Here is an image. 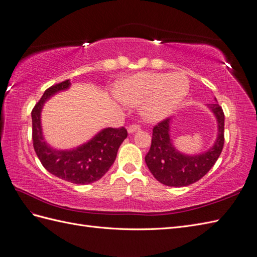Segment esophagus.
I'll return each mask as SVG.
<instances>
[{
	"label": "esophagus",
	"instance_id": "esophagus-1",
	"mask_svg": "<svg viewBox=\"0 0 257 257\" xmlns=\"http://www.w3.org/2000/svg\"><path fill=\"white\" fill-rule=\"evenodd\" d=\"M137 130H140V126H139V124L133 123V124H130V126L128 127V133H129V134H134V133H136Z\"/></svg>",
	"mask_w": 257,
	"mask_h": 257
}]
</instances>
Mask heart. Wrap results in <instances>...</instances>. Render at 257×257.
<instances>
[{"mask_svg": "<svg viewBox=\"0 0 257 257\" xmlns=\"http://www.w3.org/2000/svg\"><path fill=\"white\" fill-rule=\"evenodd\" d=\"M188 88V81L183 74L142 72L119 83L115 94L124 103L142 104L143 117L147 120L159 121L177 108Z\"/></svg>", "mask_w": 257, "mask_h": 257, "instance_id": "heart-1", "label": "heart"}]
</instances>
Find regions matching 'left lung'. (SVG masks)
Returning a JSON list of instances; mask_svg holds the SVG:
<instances>
[{
    "label": "left lung",
    "instance_id": "8db88e82",
    "mask_svg": "<svg viewBox=\"0 0 257 257\" xmlns=\"http://www.w3.org/2000/svg\"><path fill=\"white\" fill-rule=\"evenodd\" d=\"M217 100V99H216ZM218 121V138L211 149L199 156L178 152L170 137L171 118H165L153 128L151 148L145 158L152 175L166 186H188L205 176L217 162L224 145V114L219 104H209Z\"/></svg>",
    "mask_w": 257,
    "mask_h": 257
}]
</instances>
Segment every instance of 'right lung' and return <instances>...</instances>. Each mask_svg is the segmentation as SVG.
I'll return each instance as SVG.
<instances>
[{
	"label": "right lung",
	"mask_w": 257,
	"mask_h": 257,
	"mask_svg": "<svg viewBox=\"0 0 257 257\" xmlns=\"http://www.w3.org/2000/svg\"><path fill=\"white\" fill-rule=\"evenodd\" d=\"M71 85L69 80L47 88L32 110L33 146L44 168L55 176L73 184H91L98 181L115 162L118 149L127 138L124 127L103 129L85 145L73 150H55L44 140L40 112L46 100Z\"/></svg>",
	"instance_id": "1"
}]
</instances>
